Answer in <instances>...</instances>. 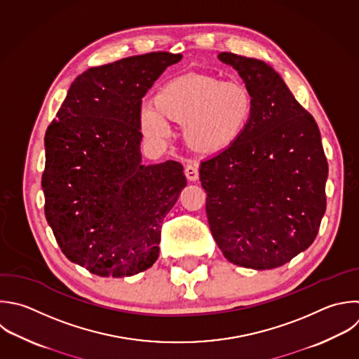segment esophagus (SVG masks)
Instances as JSON below:
<instances>
[{
	"mask_svg": "<svg viewBox=\"0 0 359 359\" xmlns=\"http://www.w3.org/2000/svg\"><path fill=\"white\" fill-rule=\"evenodd\" d=\"M185 175L189 181H196L199 178V167L198 163L191 161L187 167H185Z\"/></svg>",
	"mask_w": 359,
	"mask_h": 359,
	"instance_id": "34e87169",
	"label": "esophagus"
}]
</instances>
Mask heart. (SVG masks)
I'll return each mask as SVG.
<instances>
[{"label": "heart", "mask_w": 359, "mask_h": 359, "mask_svg": "<svg viewBox=\"0 0 359 359\" xmlns=\"http://www.w3.org/2000/svg\"><path fill=\"white\" fill-rule=\"evenodd\" d=\"M254 101L240 81H223L206 76H184L168 81L158 93L156 104L140 108L139 123L153 144L167 142L172 129L168 119L185 123L191 146L202 151H217L243 133Z\"/></svg>", "instance_id": "1"}]
</instances>
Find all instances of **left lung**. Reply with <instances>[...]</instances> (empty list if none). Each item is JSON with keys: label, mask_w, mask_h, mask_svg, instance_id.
<instances>
[{"label": "left lung", "mask_w": 359, "mask_h": 359, "mask_svg": "<svg viewBox=\"0 0 359 359\" xmlns=\"http://www.w3.org/2000/svg\"><path fill=\"white\" fill-rule=\"evenodd\" d=\"M217 57L243 79L254 107L240 137L201 164L209 227L230 262L272 269L318 233L328 175L320 130L271 66L229 52Z\"/></svg>", "instance_id": "1"}]
</instances>
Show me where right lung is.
<instances>
[{"instance_id": "1", "label": "right lung", "mask_w": 359, "mask_h": 359, "mask_svg": "<svg viewBox=\"0 0 359 359\" xmlns=\"http://www.w3.org/2000/svg\"><path fill=\"white\" fill-rule=\"evenodd\" d=\"M181 55L153 52L91 67L72 84L45 135V215L63 254L122 278L158 258L161 224L187 185L168 160L142 165V98Z\"/></svg>"}]
</instances>
